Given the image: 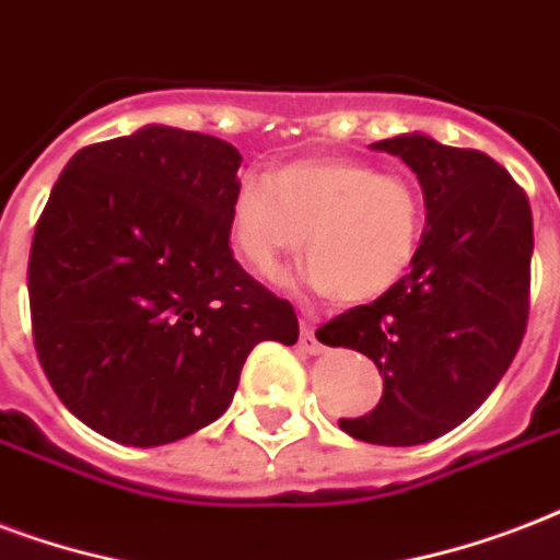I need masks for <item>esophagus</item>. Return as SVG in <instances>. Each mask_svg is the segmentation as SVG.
<instances>
[{"mask_svg":"<svg viewBox=\"0 0 560 560\" xmlns=\"http://www.w3.org/2000/svg\"><path fill=\"white\" fill-rule=\"evenodd\" d=\"M299 349L302 352H308V355H323V343L317 340V335H314V326H311L308 319H302V331H299Z\"/></svg>","mask_w":560,"mask_h":560,"instance_id":"obj_1","label":"esophagus"}]
</instances>
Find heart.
<instances>
[{
  "mask_svg": "<svg viewBox=\"0 0 560 560\" xmlns=\"http://www.w3.org/2000/svg\"><path fill=\"white\" fill-rule=\"evenodd\" d=\"M422 229L425 199L411 178L347 155L243 173L229 205L232 246L255 276L279 279L302 246L311 284L347 305L373 302L405 279Z\"/></svg>",
  "mask_w": 560,
  "mask_h": 560,
  "instance_id": "heart-1",
  "label": "heart"
}]
</instances>
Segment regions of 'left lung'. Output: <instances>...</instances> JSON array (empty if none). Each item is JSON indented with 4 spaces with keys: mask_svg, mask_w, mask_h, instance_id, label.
Here are the masks:
<instances>
[{
    "mask_svg": "<svg viewBox=\"0 0 560 560\" xmlns=\"http://www.w3.org/2000/svg\"><path fill=\"white\" fill-rule=\"evenodd\" d=\"M420 178L425 232L396 288L317 328L326 347L358 349L384 378L382 402L340 420L355 441L413 446L476 411L517 355L528 323L532 208L505 166L425 135L373 143Z\"/></svg>",
    "mask_w": 560,
    "mask_h": 560,
    "instance_id": "left-lung-1",
    "label": "left lung"
}]
</instances>
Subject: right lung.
Here are the masks:
<instances>
[{
	"label": "right lung",
	"mask_w": 560,
	"mask_h": 560,
	"mask_svg": "<svg viewBox=\"0 0 560 560\" xmlns=\"http://www.w3.org/2000/svg\"><path fill=\"white\" fill-rule=\"evenodd\" d=\"M241 152L147 126L79 149L34 229L28 305L52 390L93 432L161 446L232 405L261 340L293 347L296 311L229 246Z\"/></svg>",
	"instance_id": "right-lung-1"
}]
</instances>
